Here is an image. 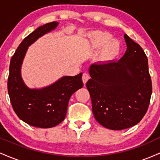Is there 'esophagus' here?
<instances>
[{"label":"esophagus","instance_id":"obj_1","mask_svg":"<svg viewBox=\"0 0 160 160\" xmlns=\"http://www.w3.org/2000/svg\"><path fill=\"white\" fill-rule=\"evenodd\" d=\"M89 79V75L87 74V73H84L83 74H82V82H83L84 84L86 83V82L88 81V80Z\"/></svg>","mask_w":160,"mask_h":160}]
</instances>
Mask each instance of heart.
Returning a JSON list of instances; mask_svg holds the SVG:
<instances>
[{"label": "heart", "mask_w": 160, "mask_h": 160, "mask_svg": "<svg viewBox=\"0 0 160 160\" xmlns=\"http://www.w3.org/2000/svg\"><path fill=\"white\" fill-rule=\"evenodd\" d=\"M89 45L93 49H102L101 57L104 61H113L120 55L122 43L119 40L113 39L109 32L95 31L89 34Z\"/></svg>", "instance_id": "b5f03b06"}]
</instances>
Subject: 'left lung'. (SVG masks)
<instances>
[{"label":"left lung","instance_id":"8db88e82","mask_svg":"<svg viewBox=\"0 0 160 160\" xmlns=\"http://www.w3.org/2000/svg\"><path fill=\"white\" fill-rule=\"evenodd\" d=\"M127 49L118 62L90 65L86 87L92 113L104 127L122 130L138 123L149 107L152 82L141 46L124 34Z\"/></svg>","mask_w":160,"mask_h":160}]
</instances>
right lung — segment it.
I'll return each mask as SVG.
<instances>
[{
	"label": "right lung",
	"mask_w": 160,
	"mask_h": 160,
	"mask_svg": "<svg viewBox=\"0 0 160 160\" xmlns=\"http://www.w3.org/2000/svg\"><path fill=\"white\" fill-rule=\"evenodd\" d=\"M58 22L41 25L24 39L10 60L7 89L12 108L20 120L38 128H52L65 120L69 99L83 86L82 73L64 76L41 89H30L21 75L25 54L32 43L58 26Z\"/></svg>",
	"instance_id": "obj_1"
}]
</instances>
